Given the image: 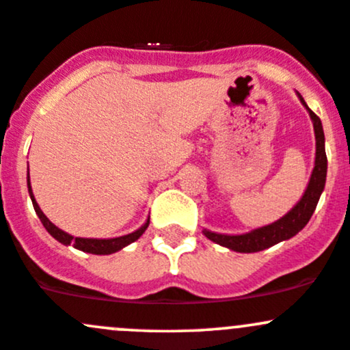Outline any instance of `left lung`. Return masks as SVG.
Returning <instances> with one entry per match:
<instances>
[{"label":"left lung","mask_w":350,"mask_h":350,"mask_svg":"<svg viewBox=\"0 0 350 350\" xmlns=\"http://www.w3.org/2000/svg\"><path fill=\"white\" fill-rule=\"evenodd\" d=\"M299 96V94H298ZM299 101L305 105L308 109L310 118L313 122V130H315V140H317V152H315V167H313L312 178H310L308 186L305 189V195L301 200L296 203L295 208L288 211L283 218H280L274 224L266 225V227L256 228L247 234L241 235H225L217 234V232H210L204 228L203 234L215 243L227 247V249L235 250V252H259V250L273 247L276 243L288 241V239L295 237L303 227L310 221L313 211H315L317 203H319L320 195H322L323 188H325L327 179V154H325V135H323L322 122L319 116L306 107L305 100L299 96Z\"/></svg>","instance_id":"obj_1"}]
</instances>
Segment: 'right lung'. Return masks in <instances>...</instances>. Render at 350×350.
I'll use <instances>...</instances> for the list:
<instances>
[{"label": "right lung", "instance_id": "add662e5", "mask_svg": "<svg viewBox=\"0 0 350 350\" xmlns=\"http://www.w3.org/2000/svg\"><path fill=\"white\" fill-rule=\"evenodd\" d=\"M27 183H28V193H30L31 203H33V208H35V213L38 215L40 221H42V224H44L45 230H47L49 234H51L52 237L55 239V241L64 243V245H70V243H72V245L76 247V249L83 250V252L98 254V256H107V254L118 252V250H122L123 247H126V245H129V243L135 242L137 239H139L140 235H142L144 232L147 230V227H149V220H147L146 224H144L142 227L139 228V230L132 232V234H129V235H123V237H116V239H83V237H72V235L66 234L64 230H61V228L55 227V225L52 224V221L49 220L47 217H45L44 211L40 210L38 203H37V201H35L33 193H31L30 176H28Z\"/></svg>", "mask_w": 350, "mask_h": 350}]
</instances>
